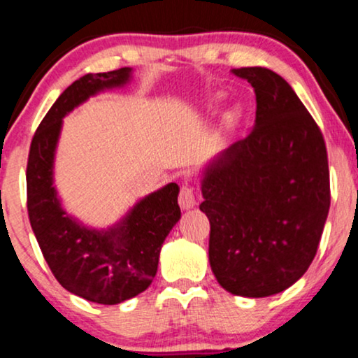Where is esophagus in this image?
I'll return each instance as SVG.
<instances>
[{"label": "esophagus", "mask_w": 358, "mask_h": 358, "mask_svg": "<svg viewBox=\"0 0 358 358\" xmlns=\"http://www.w3.org/2000/svg\"><path fill=\"white\" fill-rule=\"evenodd\" d=\"M179 206L182 209H192L196 206V192H194V186L189 182H184L179 191Z\"/></svg>", "instance_id": "esophagus-1"}]
</instances>
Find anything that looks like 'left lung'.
Here are the masks:
<instances>
[{
    "mask_svg": "<svg viewBox=\"0 0 358 358\" xmlns=\"http://www.w3.org/2000/svg\"><path fill=\"white\" fill-rule=\"evenodd\" d=\"M255 92V126L206 171L209 262L227 292L268 297L295 284L314 260L330 207L327 148L284 78L239 68Z\"/></svg>",
    "mask_w": 358,
    "mask_h": 358,
    "instance_id": "obj_1",
    "label": "left lung"
}]
</instances>
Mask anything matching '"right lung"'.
Listing matches in <instances>:
<instances>
[{"label": "right lung", "mask_w": 358, "mask_h": 358, "mask_svg": "<svg viewBox=\"0 0 358 358\" xmlns=\"http://www.w3.org/2000/svg\"><path fill=\"white\" fill-rule=\"evenodd\" d=\"M129 74V68L86 74L66 87L39 122L26 167L29 222L52 275L71 294L104 306L124 302L151 285L162 242L180 217L179 187L167 184L136 204L119 226L91 231L61 209L52 159L61 119L98 91L124 85Z\"/></svg>", "instance_id": "obj_1"}]
</instances>
